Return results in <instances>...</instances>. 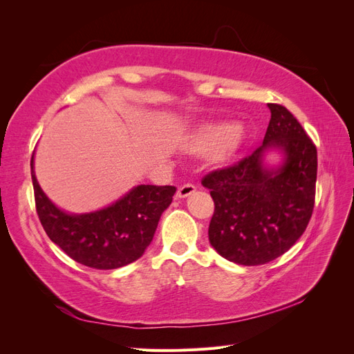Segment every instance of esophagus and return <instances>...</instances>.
<instances>
[{"label": "esophagus", "instance_id": "1", "mask_svg": "<svg viewBox=\"0 0 354 354\" xmlns=\"http://www.w3.org/2000/svg\"><path fill=\"white\" fill-rule=\"evenodd\" d=\"M195 192H196V187H195L194 185H185V186L178 187V190H177V198H178V199H185V198L190 196L192 194H195Z\"/></svg>", "mask_w": 354, "mask_h": 354}]
</instances>
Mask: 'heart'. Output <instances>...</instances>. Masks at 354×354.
I'll return each mask as SVG.
<instances>
[{
  "label": "heart",
  "mask_w": 354,
  "mask_h": 354,
  "mask_svg": "<svg viewBox=\"0 0 354 354\" xmlns=\"http://www.w3.org/2000/svg\"><path fill=\"white\" fill-rule=\"evenodd\" d=\"M245 138L246 128L242 122L208 121L190 133L185 142V149L198 156L209 155L214 162L224 164L236 156Z\"/></svg>",
  "instance_id": "1"
}]
</instances>
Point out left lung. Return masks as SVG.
I'll list each match as a JSON object with an SVG mask.
<instances>
[{"instance_id":"obj_1","label":"left lung","mask_w":354,"mask_h":354,"mask_svg":"<svg viewBox=\"0 0 354 354\" xmlns=\"http://www.w3.org/2000/svg\"><path fill=\"white\" fill-rule=\"evenodd\" d=\"M263 145L238 165L202 180L216 203L209 243L224 259L260 266L285 254L304 233L315 207L317 152L294 115L269 103ZM270 154H277L274 163Z\"/></svg>"}]
</instances>
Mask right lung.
I'll list each match as a JSON object with an SVG mask.
<instances>
[{
	"label": "right lung",
	"mask_w": 354,
	"mask_h": 354,
	"mask_svg": "<svg viewBox=\"0 0 354 354\" xmlns=\"http://www.w3.org/2000/svg\"><path fill=\"white\" fill-rule=\"evenodd\" d=\"M34 158L35 153L30 159V176L42 227L72 260L93 269H118L140 259L177 190L174 186L138 185L97 211L68 212L41 189Z\"/></svg>",
	"instance_id": "add662e5"
}]
</instances>
